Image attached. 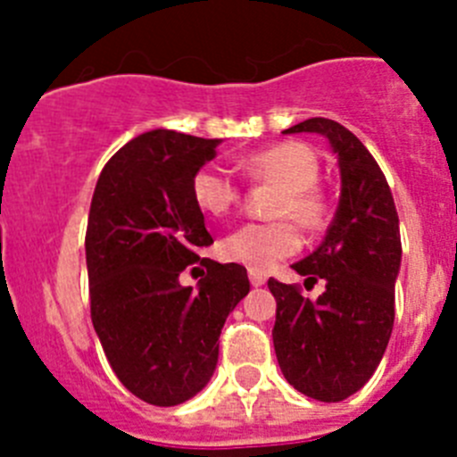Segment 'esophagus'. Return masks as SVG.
I'll return each instance as SVG.
<instances>
[{"label":"esophagus","instance_id":"34e87169","mask_svg":"<svg viewBox=\"0 0 457 457\" xmlns=\"http://www.w3.org/2000/svg\"><path fill=\"white\" fill-rule=\"evenodd\" d=\"M249 281H252V286H263L268 277L263 272H258V270H249Z\"/></svg>","mask_w":457,"mask_h":457}]
</instances>
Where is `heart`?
<instances>
[{
  "instance_id": "obj_1",
  "label": "heart",
  "mask_w": 457,
  "mask_h": 457,
  "mask_svg": "<svg viewBox=\"0 0 457 457\" xmlns=\"http://www.w3.org/2000/svg\"><path fill=\"white\" fill-rule=\"evenodd\" d=\"M245 171L256 180H274L284 187L277 201V215H293L300 224L316 228L325 220V201L313 189L320 176L316 153L304 144L286 141L245 160ZM192 196L208 215H226L240 199V185L217 164H205L192 179ZM300 231L290 220L247 221L220 242V253L228 263L249 270H268L278 258L300 249Z\"/></svg>"
}]
</instances>
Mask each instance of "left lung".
I'll return each instance as SVG.
<instances>
[{
    "mask_svg": "<svg viewBox=\"0 0 457 457\" xmlns=\"http://www.w3.org/2000/svg\"><path fill=\"white\" fill-rule=\"evenodd\" d=\"M316 132L337 155L341 196L320 247L293 263L322 278L316 302L270 278L277 300L272 341L278 369L300 394L345 401L378 369L394 329V288L401 272V228L394 196L366 146L332 119H309L284 135Z\"/></svg>",
    "mask_w": 457,
    "mask_h": 457,
    "instance_id": "left-lung-1",
    "label": "left lung"
}]
</instances>
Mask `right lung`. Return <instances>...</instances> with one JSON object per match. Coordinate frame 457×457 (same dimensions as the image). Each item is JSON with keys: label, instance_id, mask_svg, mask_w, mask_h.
<instances>
[{"label": "right lung", "instance_id": "1", "mask_svg": "<svg viewBox=\"0 0 457 457\" xmlns=\"http://www.w3.org/2000/svg\"><path fill=\"white\" fill-rule=\"evenodd\" d=\"M220 144L162 128L135 137L104 164L88 210L93 329L125 389L157 407L208 385L221 327L249 293L242 265L199 256L212 237L192 179ZM196 262L204 278L185 289L179 274Z\"/></svg>", "mask_w": 457, "mask_h": 457}]
</instances>
